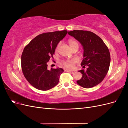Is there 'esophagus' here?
Wrapping results in <instances>:
<instances>
[{"mask_svg":"<svg viewBox=\"0 0 128 128\" xmlns=\"http://www.w3.org/2000/svg\"><path fill=\"white\" fill-rule=\"evenodd\" d=\"M65 71H66V72H72V73H74V72L73 70H69V69H66Z\"/></svg>","mask_w":128,"mask_h":128,"instance_id":"esophagus-1","label":"esophagus"}]
</instances>
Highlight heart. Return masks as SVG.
<instances>
[{
	"label": "heart",
	"mask_w": 128,
	"mask_h": 128,
	"mask_svg": "<svg viewBox=\"0 0 128 128\" xmlns=\"http://www.w3.org/2000/svg\"><path fill=\"white\" fill-rule=\"evenodd\" d=\"M68 42H69V45H70L71 48H74V47H78V46H79L78 43L75 40H69ZM60 45V43H59L57 45L56 48V51H58V50L59 49ZM75 64V61L74 60H68V61H63V64L66 67L68 68H72Z\"/></svg>",
	"instance_id": "b5f03b06"
}]
</instances>
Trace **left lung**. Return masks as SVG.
I'll list each match as a JSON object with an SVG mask.
<instances>
[{
  "label": "left lung",
  "mask_w": 128,
  "mask_h": 128,
  "mask_svg": "<svg viewBox=\"0 0 128 128\" xmlns=\"http://www.w3.org/2000/svg\"><path fill=\"white\" fill-rule=\"evenodd\" d=\"M68 34L83 46L84 58L80 64L83 68L88 66L86 70L78 71L82 74V77L77 80V83L84 88L97 86L109 70L110 56L107 46L102 38L89 31L74 30Z\"/></svg>",
  "instance_id": "8db88e82"
}]
</instances>
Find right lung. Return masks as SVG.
Segmentation results:
<instances>
[{
  "instance_id": "1",
  "label": "right lung",
  "mask_w": 128,
  "mask_h": 128,
  "mask_svg": "<svg viewBox=\"0 0 128 128\" xmlns=\"http://www.w3.org/2000/svg\"><path fill=\"white\" fill-rule=\"evenodd\" d=\"M67 30L39 34L24 48L21 56V68L26 80L34 88L48 90L59 83L62 68L48 69V62L54 54L58 44L66 36Z\"/></svg>"
}]
</instances>
